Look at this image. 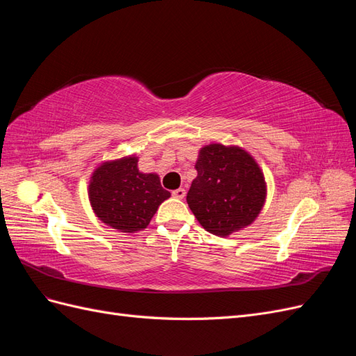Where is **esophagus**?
<instances>
[{"instance_id": "1", "label": "esophagus", "mask_w": 356, "mask_h": 356, "mask_svg": "<svg viewBox=\"0 0 356 356\" xmlns=\"http://www.w3.org/2000/svg\"><path fill=\"white\" fill-rule=\"evenodd\" d=\"M172 196L177 197V199H184L186 197V190L184 188H177L172 191Z\"/></svg>"}]
</instances>
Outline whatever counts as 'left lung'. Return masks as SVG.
<instances>
[{"mask_svg": "<svg viewBox=\"0 0 356 356\" xmlns=\"http://www.w3.org/2000/svg\"><path fill=\"white\" fill-rule=\"evenodd\" d=\"M196 169L187 203L204 230L227 238L257 220L267 182L251 153L239 145L212 143L199 149Z\"/></svg>", "mask_w": 356, "mask_h": 356, "instance_id": "obj_1", "label": "left lung"}]
</instances>
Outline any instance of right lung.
<instances>
[{
  "mask_svg": "<svg viewBox=\"0 0 356 356\" xmlns=\"http://www.w3.org/2000/svg\"><path fill=\"white\" fill-rule=\"evenodd\" d=\"M138 160L136 154L105 160L89 179L88 195L95 215L122 233L147 229L160 204L170 197L157 174L139 170Z\"/></svg>",
  "mask_w": 356,
  "mask_h": 356,
  "instance_id": "obj_1",
  "label": "right lung"
}]
</instances>
